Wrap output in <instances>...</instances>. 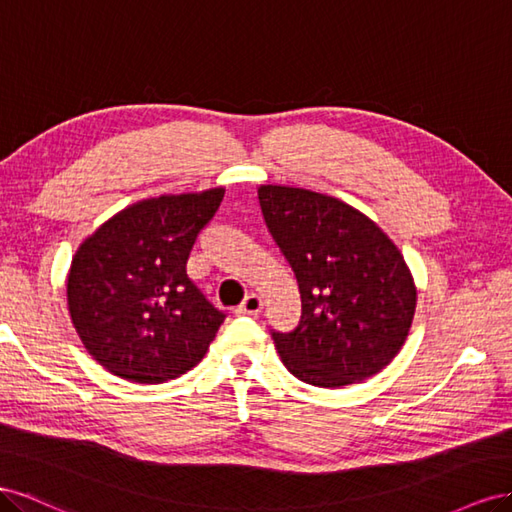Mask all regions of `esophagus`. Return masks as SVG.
<instances>
[{
  "mask_svg": "<svg viewBox=\"0 0 512 512\" xmlns=\"http://www.w3.org/2000/svg\"><path fill=\"white\" fill-rule=\"evenodd\" d=\"M261 309H264V300H261V296H257V294H251V296H246L244 302L238 306V313H242V315H259Z\"/></svg>",
  "mask_w": 512,
  "mask_h": 512,
  "instance_id": "obj_1",
  "label": "esophagus"
}]
</instances>
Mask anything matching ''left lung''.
Here are the masks:
<instances>
[{"label":"left lung","mask_w":512,"mask_h":512,"mask_svg":"<svg viewBox=\"0 0 512 512\" xmlns=\"http://www.w3.org/2000/svg\"><path fill=\"white\" fill-rule=\"evenodd\" d=\"M257 193L302 298L296 330L272 332L283 364L319 388L377 375L401 352L416 313L414 276L397 244L337 197L281 184Z\"/></svg>","instance_id":"obj_1"}]
</instances>
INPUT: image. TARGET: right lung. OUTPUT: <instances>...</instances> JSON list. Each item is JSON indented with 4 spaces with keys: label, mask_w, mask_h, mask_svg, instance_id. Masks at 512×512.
I'll list each match as a JSON object with an SVG mask.
<instances>
[{
    "label": "right lung",
    "mask_w": 512,
    "mask_h": 512,
    "mask_svg": "<svg viewBox=\"0 0 512 512\" xmlns=\"http://www.w3.org/2000/svg\"><path fill=\"white\" fill-rule=\"evenodd\" d=\"M225 188L160 195L124 208L72 255L66 296L72 326L109 373L163 384L206 356L225 313L188 279L191 248Z\"/></svg>",
    "instance_id": "add662e5"
}]
</instances>
